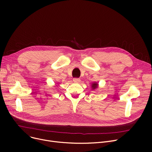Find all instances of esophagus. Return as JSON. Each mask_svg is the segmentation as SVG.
Segmentation results:
<instances>
[{
  "label": "esophagus",
  "instance_id": "1",
  "mask_svg": "<svg viewBox=\"0 0 152 152\" xmlns=\"http://www.w3.org/2000/svg\"><path fill=\"white\" fill-rule=\"evenodd\" d=\"M73 81L75 82V83H79V81H80V79L79 78H77V77H75L73 79Z\"/></svg>",
  "mask_w": 152,
  "mask_h": 152
}]
</instances>
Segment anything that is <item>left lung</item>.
Returning a JSON list of instances; mask_svg holds the SVG:
<instances>
[{"instance_id":"1","label":"left lung","mask_w":152,"mask_h":152,"mask_svg":"<svg viewBox=\"0 0 152 152\" xmlns=\"http://www.w3.org/2000/svg\"><path fill=\"white\" fill-rule=\"evenodd\" d=\"M98 87V84L97 83H94L92 84V88L93 90L97 89Z\"/></svg>"}]
</instances>
